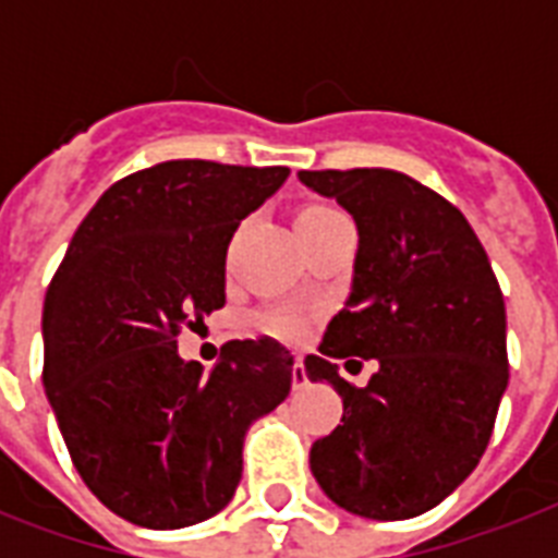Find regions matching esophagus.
I'll list each match as a JSON object with an SVG mask.
<instances>
[{"instance_id": "esophagus-1", "label": "esophagus", "mask_w": 558, "mask_h": 558, "mask_svg": "<svg viewBox=\"0 0 558 558\" xmlns=\"http://www.w3.org/2000/svg\"><path fill=\"white\" fill-rule=\"evenodd\" d=\"M310 385V376H306V367L301 359H295V365H292V390H304Z\"/></svg>"}]
</instances>
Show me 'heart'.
<instances>
[{"label":"heart","mask_w":558,"mask_h":558,"mask_svg":"<svg viewBox=\"0 0 558 558\" xmlns=\"http://www.w3.org/2000/svg\"><path fill=\"white\" fill-rule=\"evenodd\" d=\"M324 210L330 208H322V205H313V208L301 210V217L306 214H324ZM263 330H269L271 336H278V339H301L306 332V315L298 313V310H278V313H266L260 318Z\"/></svg>","instance_id":"heart-1"}]
</instances>
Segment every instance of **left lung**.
<instances>
[{"mask_svg":"<svg viewBox=\"0 0 558 558\" xmlns=\"http://www.w3.org/2000/svg\"><path fill=\"white\" fill-rule=\"evenodd\" d=\"M359 228L353 287L306 376L344 402L310 466L330 501L376 521L414 519L458 489L493 437L510 365L507 310L484 245L449 199L385 168L301 170ZM376 357L365 389L338 376Z\"/></svg>","mask_w":558,"mask_h":558,"instance_id":"1","label":"left lung"}]
</instances>
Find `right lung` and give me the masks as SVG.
I'll return each instance as SVG.
<instances>
[{
    "label": "right lung",
    "mask_w": 558,
    "mask_h": 558,
    "mask_svg": "<svg viewBox=\"0 0 558 558\" xmlns=\"http://www.w3.org/2000/svg\"><path fill=\"white\" fill-rule=\"evenodd\" d=\"M287 177L205 159L130 173L48 283V402L83 484L138 527L217 515L243 475L248 425L289 397L295 359L275 339L228 341L210 373L177 348L226 304L228 243Z\"/></svg>",
    "instance_id": "1"
}]
</instances>
